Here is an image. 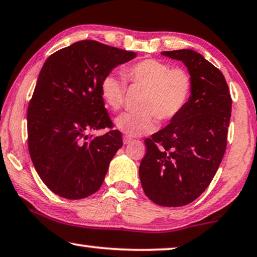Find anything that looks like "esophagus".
Segmentation results:
<instances>
[{
  "label": "esophagus",
  "mask_w": 257,
  "mask_h": 257,
  "mask_svg": "<svg viewBox=\"0 0 257 257\" xmlns=\"http://www.w3.org/2000/svg\"><path fill=\"white\" fill-rule=\"evenodd\" d=\"M132 141H133L132 137H129V136H123V143H124V144H129L130 142H132Z\"/></svg>",
  "instance_id": "esophagus-1"
}]
</instances>
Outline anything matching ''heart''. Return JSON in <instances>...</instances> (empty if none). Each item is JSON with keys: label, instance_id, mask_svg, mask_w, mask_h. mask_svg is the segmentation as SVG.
<instances>
[{"label": "heart", "instance_id": "1", "mask_svg": "<svg viewBox=\"0 0 257 257\" xmlns=\"http://www.w3.org/2000/svg\"><path fill=\"white\" fill-rule=\"evenodd\" d=\"M124 79L133 86L146 87L141 96V110L122 114L115 125L127 136L153 133L157 117L170 121L176 117L189 102L193 91V79L189 71L158 59H143L123 68ZM127 85L118 75L108 73L100 82V94L107 107L120 110L124 103Z\"/></svg>", "mask_w": 257, "mask_h": 257}]
</instances>
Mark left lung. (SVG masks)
<instances>
[{
    "label": "left lung",
    "instance_id": "obj_1",
    "mask_svg": "<svg viewBox=\"0 0 257 257\" xmlns=\"http://www.w3.org/2000/svg\"><path fill=\"white\" fill-rule=\"evenodd\" d=\"M162 55L185 64L193 91L185 108L144 141L140 179L155 204L179 207L196 200L215 176L227 147L232 97L226 79L200 53L184 49Z\"/></svg>",
    "mask_w": 257,
    "mask_h": 257
}]
</instances>
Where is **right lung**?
Listing matches in <instances>:
<instances>
[{"label":"right lung","instance_id":"right-lung-1","mask_svg":"<svg viewBox=\"0 0 257 257\" xmlns=\"http://www.w3.org/2000/svg\"><path fill=\"white\" fill-rule=\"evenodd\" d=\"M136 57L95 41H80L50 56L28 107V147L36 171L53 193L82 199L102 185L122 147L100 94V82ZM109 127L104 136L94 130Z\"/></svg>","mask_w":257,"mask_h":257}]
</instances>
